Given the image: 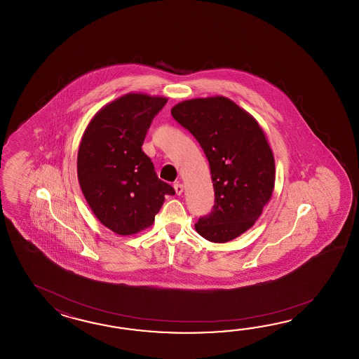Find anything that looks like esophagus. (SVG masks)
<instances>
[{"mask_svg": "<svg viewBox=\"0 0 359 359\" xmlns=\"http://www.w3.org/2000/svg\"><path fill=\"white\" fill-rule=\"evenodd\" d=\"M173 187H175V190H176L177 195H181V194H182V192H183L182 183H180V182L175 183V186H173Z\"/></svg>", "mask_w": 359, "mask_h": 359, "instance_id": "1", "label": "esophagus"}]
</instances>
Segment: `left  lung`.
<instances>
[{"label":"left lung","mask_w":359,"mask_h":359,"mask_svg":"<svg viewBox=\"0 0 359 359\" xmlns=\"http://www.w3.org/2000/svg\"><path fill=\"white\" fill-rule=\"evenodd\" d=\"M172 116L198 140L209 161L213 210L195 229L212 243H227L252 227L275 189V158L258 122L223 96L186 100Z\"/></svg>","instance_id":"1"}]
</instances>
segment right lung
Instances as JSON below:
<instances>
[{
    "label": "right lung",
    "instance_id": "obj_1",
    "mask_svg": "<svg viewBox=\"0 0 359 359\" xmlns=\"http://www.w3.org/2000/svg\"><path fill=\"white\" fill-rule=\"evenodd\" d=\"M167 101L127 93L99 110L81 140L76 159L81 190L97 219L118 235L150 227L165 195L176 194L158 178L141 149L154 116Z\"/></svg>",
    "mask_w": 359,
    "mask_h": 359
}]
</instances>
